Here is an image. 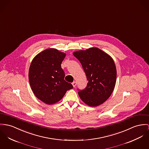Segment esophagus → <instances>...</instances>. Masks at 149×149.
I'll return each mask as SVG.
<instances>
[{"instance_id": "1", "label": "esophagus", "mask_w": 149, "mask_h": 149, "mask_svg": "<svg viewBox=\"0 0 149 149\" xmlns=\"http://www.w3.org/2000/svg\"><path fill=\"white\" fill-rule=\"evenodd\" d=\"M72 84L73 87H75L76 86V85H77V82H76L75 81H74L72 83Z\"/></svg>"}]
</instances>
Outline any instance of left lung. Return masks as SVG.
<instances>
[{"instance_id": "obj_1", "label": "left lung", "mask_w": 149, "mask_h": 149, "mask_svg": "<svg viewBox=\"0 0 149 149\" xmlns=\"http://www.w3.org/2000/svg\"><path fill=\"white\" fill-rule=\"evenodd\" d=\"M73 55L79 61L88 80L84 90L78 89L80 99L91 107L103 104L115 88L117 71L113 59L97 47L77 51Z\"/></svg>"}]
</instances>
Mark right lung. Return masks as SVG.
I'll return each mask as SVG.
<instances>
[{"instance_id": "obj_1", "label": "right lung", "mask_w": 149, "mask_h": 149, "mask_svg": "<svg viewBox=\"0 0 149 149\" xmlns=\"http://www.w3.org/2000/svg\"><path fill=\"white\" fill-rule=\"evenodd\" d=\"M66 54L56 49H47L32 60L29 70V80L35 96L47 104H53L62 99L66 92L73 88L64 79L61 63Z\"/></svg>"}]
</instances>
